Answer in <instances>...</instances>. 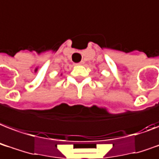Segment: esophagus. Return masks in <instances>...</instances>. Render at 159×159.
I'll return each instance as SVG.
<instances>
[{"mask_svg": "<svg viewBox=\"0 0 159 159\" xmlns=\"http://www.w3.org/2000/svg\"><path fill=\"white\" fill-rule=\"evenodd\" d=\"M83 64H84V61H81L79 64H77V65H83Z\"/></svg>", "mask_w": 159, "mask_h": 159, "instance_id": "1", "label": "esophagus"}]
</instances>
